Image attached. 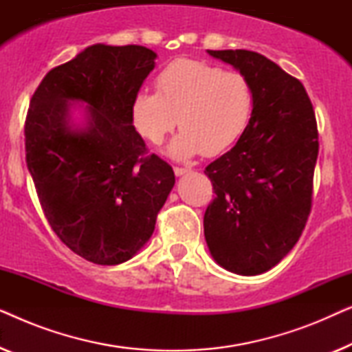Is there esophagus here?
I'll return each instance as SVG.
<instances>
[{"label": "esophagus", "instance_id": "obj_1", "mask_svg": "<svg viewBox=\"0 0 352 352\" xmlns=\"http://www.w3.org/2000/svg\"><path fill=\"white\" fill-rule=\"evenodd\" d=\"M190 170L189 168H181V166H175V175L176 176H182V175H187Z\"/></svg>", "mask_w": 352, "mask_h": 352}]
</instances>
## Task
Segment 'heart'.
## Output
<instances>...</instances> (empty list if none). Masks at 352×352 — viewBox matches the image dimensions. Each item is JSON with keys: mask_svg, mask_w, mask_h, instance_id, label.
I'll list each match as a JSON object with an SVG mask.
<instances>
[{"mask_svg": "<svg viewBox=\"0 0 352 352\" xmlns=\"http://www.w3.org/2000/svg\"><path fill=\"white\" fill-rule=\"evenodd\" d=\"M157 93L141 89L133 98L134 126L158 144L179 123L168 146L176 160L218 155L243 136L252 122L254 91L240 72L194 59H176L155 78Z\"/></svg>", "mask_w": 352, "mask_h": 352, "instance_id": "1", "label": "heart"}]
</instances>
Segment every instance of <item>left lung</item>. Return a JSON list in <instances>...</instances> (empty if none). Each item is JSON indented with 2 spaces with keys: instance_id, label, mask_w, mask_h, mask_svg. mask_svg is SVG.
Here are the masks:
<instances>
[{
  "instance_id": "1",
  "label": "left lung",
  "mask_w": 352,
  "mask_h": 352,
  "mask_svg": "<svg viewBox=\"0 0 352 352\" xmlns=\"http://www.w3.org/2000/svg\"><path fill=\"white\" fill-rule=\"evenodd\" d=\"M250 80V126L228 153L205 168L214 200L204 216L214 261L239 276H258L287 256L312 205L319 134L305 86L276 62L247 50L210 51Z\"/></svg>"
}]
</instances>
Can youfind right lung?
<instances>
[{
	"label": "right lung",
	"instance_id": "obj_1",
	"mask_svg": "<svg viewBox=\"0 0 352 352\" xmlns=\"http://www.w3.org/2000/svg\"><path fill=\"white\" fill-rule=\"evenodd\" d=\"M144 46L93 45L50 70L25 120L27 166L51 229L94 264L128 261L148 242L175 173L147 147L133 98L155 67ZM83 102L85 123L71 120Z\"/></svg>",
	"mask_w": 352,
	"mask_h": 352
}]
</instances>
